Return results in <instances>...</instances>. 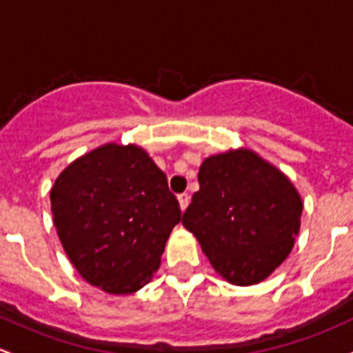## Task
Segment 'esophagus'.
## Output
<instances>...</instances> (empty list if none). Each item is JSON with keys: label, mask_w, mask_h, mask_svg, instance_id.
Listing matches in <instances>:
<instances>
[{"label": "esophagus", "mask_w": 353, "mask_h": 353, "mask_svg": "<svg viewBox=\"0 0 353 353\" xmlns=\"http://www.w3.org/2000/svg\"><path fill=\"white\" fill-rule=\"evenodd\" d=\"M178 202H180V209L185 210L188 207V203H190V197H188V194H180L178 195Z\"/></svg>", "instance_id": "1"}]
</instances>
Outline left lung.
<instances>
[{
  "instance_id": "left-lung-1",
  "label": "left lung",
  "mask_w": 353,
  "mask_h": 353,
  "mask_svg": "<svg viewBox=\"0 0 353 353\" xmlns=\"http://www.w3.org/2000/svg\"><path fill=\"white\" fill-rule=\"evenodd\" d=\"M199 185L181 223L214 270L234 285L265 281L289 256L301 228L303 201L292 181L241 148L203 159Z\"/></svg>"
}]
</instances>
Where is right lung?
<instances>
[{
    "label": "right lung",
    "instance_id": "add662e5",
    "mask_svg": "<svg viewBox=\"0 0 353 353\" xmlns=\"http://www.w3.org/2000/svg\"><path fill=\"white\" fill-rule=\"evenodd\" d=\"M50 209L78 274L108 294L151 281L181 219L166 175L136 144L108 143L74 159L50 188Z\"/></svg>",
    "mask_w": 353,
    "mask_h": 353
}]
</instances>
